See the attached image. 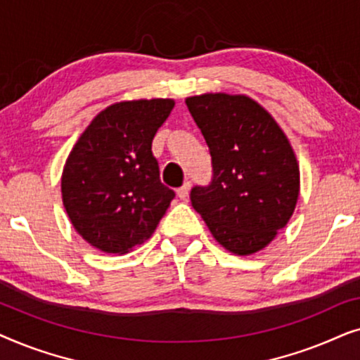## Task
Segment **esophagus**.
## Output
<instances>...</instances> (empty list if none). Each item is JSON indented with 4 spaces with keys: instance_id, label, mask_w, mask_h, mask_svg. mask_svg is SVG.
Here are the masks:
<instances>
[{
    "instance_id": "1",
    "label": "esophagus",
    "mask_w": 360,
    "mask_h": 360,
    "mask_svg": "<svg viewBox=\"0 0 360 360\" xmlns=\"http://www.w3.org/2000/svg\"><path fill=\"white\" fill-rule=\"evenodd\" d=\"M190 190H191V184L190 181H185V184L181 185L179 190H176V195H179L180 200H186L190 195Z\"/></svg>"
}]
</instances>
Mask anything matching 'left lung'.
<instances>
[{
	"label": "left lung",
	"mask_w": 360,
	"mask_h": 360,
	"mask_svg": "<svg viewBox=\"0 0 360 360\" xmlns=\"http://www.w3.org/2000/svg\"><path fill=\"white\" fill-rule=\"evenodd\" d=\"M185 103L213 162V180L191 190V206L226 250L259 252L287 226L297 206L300 167L293 147L252 98L205 93Z\"/></svg>",
	"instance_id": "left-lung-1"
}]
</instances>
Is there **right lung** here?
Instances as JSON below:
<instances>
[{"label":"right lung","mask_w":360,"mask_h":360,"mask_svg":"<svg viewBox=\"0 0 360 360\" xmlns=\"http://www.w3.org/2000/svg\"><path fill=\"white\" fill-rule=\"evenodd\" d=\"M175 101H120L93 117L67 157L62 201L73 228L106 254H126L154 233L174 190L160 181L152 139Z\"/></svg>","instance_id":"1"}]
</instances>
